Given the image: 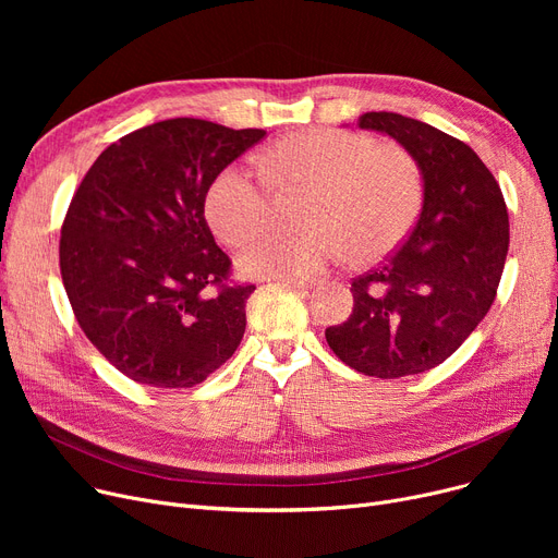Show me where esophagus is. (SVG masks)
Returning <instances> with one entry per match:
<instances>
[{"mask_svg":"<svg viewBox=\"0 0 558 558\" xmlns=\"http://www.w3.org/2000/svg\"><path fill=\"white\" fill-rule=\"evenodd\" d=\"M282 282L294 287L296 291H310L316 287V280H310V278H282Z\"/></svg>","mask_w":558,"mask_h":558,"instance_id":"esophagus-1","label":"esophagus"}]
</instances>
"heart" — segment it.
<instances>
[{"label": "heart", "mask_w": 558, "mask_h": 558, "mask_svg": "<svg viewBox=\"0 0 558 558\" xmlns=\"http://www.w3.org/2000/svg\"><path fill=\"white\" fill-rule=\"evenodd\" d=\"M259 169L276 190H299L301 228L271 230L240 255L246 276L310 278L350 255L375 262L414 228L423 183L416 162L396 146L335 129L291 133L259 156ZM271 215V192L244 165H228L205 194V217L217 238L240 246Z\"/></svg>", "instance_id": "obj_1"}]
</instances>
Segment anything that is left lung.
<instances>
[{
	"instance_id": "8db88e82",
	"label": "left lung",
	"mask_w": 558,
	"mask_h": 558,
	"mask_svg": "<svg viewBox=\"0 0 558 558\" xmlns=\"http://www.w3.org/2000/svg\"><path fill=\"white\" fill-rule=\"evenodd\" d=\"M364 131L393 137L423 179L421 217L407 242L353 280V314L326 330L335 355L393 379L446 362L490 310L509 251L500 185L461 140L398 112H366Z\"/></svg>"
}]
</instances>
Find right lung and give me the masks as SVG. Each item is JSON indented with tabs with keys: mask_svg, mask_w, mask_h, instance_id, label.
I'll return each mask as SVG.
<instances>
[{
	"mask_svg": "<svg viewBox=\"0 0 558 558\" xmlns=\"http://www.w3.org/2000/svg\"><path fill=\"white\" fill-rule=\"evenodd\" d=\"M264 135L175 117L110 144L81 181L63 284L85 337L135 383L187 389L238 350L255 284H228L205 194Z\"/></svg>",
	"mask_w": 558,
	"mask_h": 558,
	"instance_id": "right-lung-1",
	"label": "right lung"
}]
</instances>
